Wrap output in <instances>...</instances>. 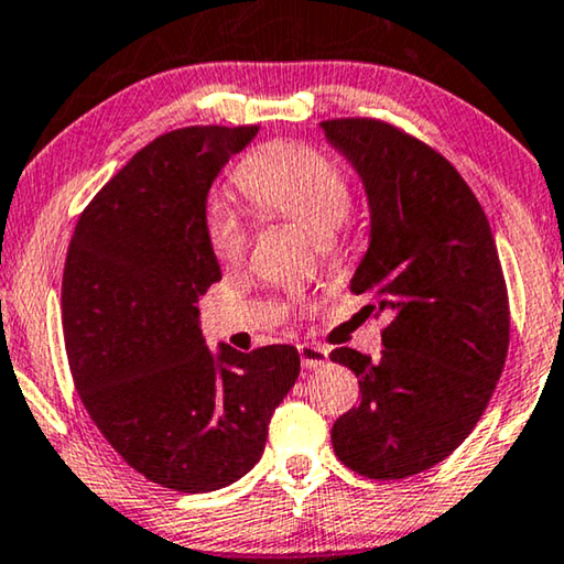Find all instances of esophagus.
Returning <instances> with one entry per match:
<instances>
[{
	"label": "esophagus",
	"mask_w": 564,
	"mask_h": 564,
	"mask_svg": "<svg viewBox=\"0 0 564 564\" xmlns=\"http://www.w3.org/2000/svg\"><path fill=\"white\" fill-rule=\"evenodd\" d=\"M299 356H302L304 369H317V366H325L329 360V350L317 343H302L299 345Z\"/></svg>",
	"instance_id": "obj_1"
}]
</instances>
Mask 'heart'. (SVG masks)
<instances>
[{
    "label": "heart",
    "mask_w": 564,
    "mask_h": 564,
    "mask_svg": "<svg viewBox=\"0 0 564 564\" xmlns=\"http://www.w3.org/2000/svg\"><path fill=\"white\" fill-rule=\"evenodd\" d=\"M235 177L262 214L299 224L319 237L322 247H333L340 237L352 204L350 180L343 164L322 149L304 141H273L247 156ZM206 235L224 265L245 260L250 231L235 208H208Z\"/></svg>",
    "instance_id": "1"
}]
</instances>
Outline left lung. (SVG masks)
<instances>
[{
  "mask_svg": "<svg viewBox=\"0 0 564 564\" xmlns=\"http://www.w3.org/2000/svg\"><path fill=\"white\" fill-rule=\"evenodd\" d=\"M366 185L371 242L350 281L389 314L377 360L329 358L358 377L360 402L335 420L333 448L369 479L444 462L471 433L506 366L508 289L490 224L464 177L425 141L377 118L322 120Z\"/></svg>",
  "mask_w": 564,
  "mask_h": 564,
  "instance_id": "8db88e82",
  "label": "left lung"
}]
</instances>
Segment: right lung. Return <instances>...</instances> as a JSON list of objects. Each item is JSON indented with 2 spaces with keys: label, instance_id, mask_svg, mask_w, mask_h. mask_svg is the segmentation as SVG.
Returning <instances> with one entry per match:
<instances>
[{
  "label": "right lung",
  "instance_id": "add662e5",
  "mask_svg": "<svg viewBox=\"0 0 564 564\" xmlns=\"http://www.w3.org/2000/svg\"><path fill=\"white\" fill-rule=\"evenodd\" d=\"M260 126L162 133L89 200L62 281L66 358L105 441L152 482L212 492L260 462L299 377L294 345H204L198 299L221 281L206 195Z\"/></svg>",
  "mask_w": 564,
  "mask_h": 564
}]
</instances>
